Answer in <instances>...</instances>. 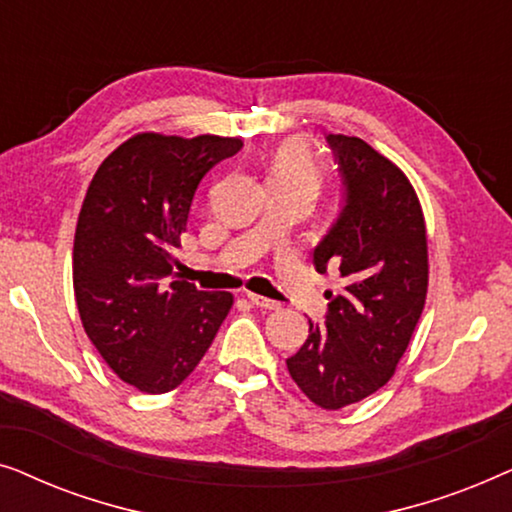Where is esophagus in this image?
<instances>
[{
    "mask_svg": "<svg viewBox=\"0 0 512 512\" xmlns=\"http://www.w3.org/2000/svg\"><path fill=\"white\" fill-rule=\"evenodd\" d=\"M247 298L251 300V305L261 307V310H279L277 300H270V298H265V296H258V293H249Z\"/></svg>",
    "mask_w": 512,
    "mask_h": 512,
    "instance_id": "esophagus-1",
    "label": "esophagus"
}]
</instances>
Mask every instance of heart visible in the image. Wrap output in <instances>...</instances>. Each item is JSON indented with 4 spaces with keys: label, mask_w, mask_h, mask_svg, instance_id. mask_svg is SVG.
I'll use <instances>...</instances> for the list:
<instances>
[{
    "label": "heart",
    "mask_w": 512,
    "mask_h": 512,
    "mask_svg": "<svg viewBox=\"0 0 512 512\" xmlns=\"http://www.w3.org/2000/svg\"><path fill=\"white\" fill-rule=\"evenodd\" d=\"M268 184H291L305 188L307 193H317L321 186L319 165L314 163L310 149L300 139H289L272 153Z\"/></svg>",
    "instance_id": "heart-1"
}]
</instances>
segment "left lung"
<instances>
[{
    "label": "left lung",
    "instance_id": "1",
    "mask_svg": "<svg viewBox=\"0 0 512 512\" xmlns=\"http://www.w3.org/2000/svg\"><path fill=\"white\" fill-rule=\"evenodd\" d=\"M347 202L317 249L314 265H335L342 291H328L324 324L286 368L324 410H340L382 389L396 373L429 289V244L419 198L401 167L359 137L328 135Z\"/></svg>",
    "mask_w": 512,
    "mask_h": 512
}]
</instances>
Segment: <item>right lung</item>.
<instances>
[{
  "mask_svg": "<svg viewBox=\"0 0 512 512\" xmlns=\"http://www.w3.org/2000/svg\"><path fill=\"white\" fill-rule=\"evenodd\" d=\"M242 149L240 137L139 132L97 167L74 235L83 331L123 382L165 394L193 373L233 293L172 279L200 179Z\"/></svg>",
  "mask_w": 512,
  "mask_h": 512,
  "instance_id": "obj_1",
  "label": "right lung"
}]
</instances>
